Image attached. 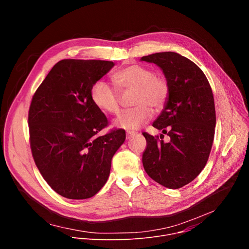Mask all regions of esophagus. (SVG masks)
I'll return each instance as SVG.
<instances>
[{
    "mask_svg": "<svg viewBox=\"0 0 249 249\" xmlns=\"http://www.w3.org/2000/svg\"><path fill=\"white\" fill-rule=\"evenodd\" d=\"M137 135H138V133H137V132H134V131H127V132H126V137H127V139H131L132 137L137 136Z\"/></svg>",
    "mask_w": 249,
    "mask_h": 249,
    "instance_id": "obj_1",
    "label": "esophagus"
}]
</instances>
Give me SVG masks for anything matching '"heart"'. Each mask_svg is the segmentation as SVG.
<instances>
[{
	"instance_id": "obj_1",
	"label": "heart",
	"mask_w": 249,
	"mask_h": 249,
	"mask_svg": "<svg viewBox=\"0 0 249 249\" xmlns=\"http://www.w3.org/2000/svg\"><path fill=\"white\" fill-rule=\"evenodd\" d=\"M114 85L103 80L95 82L90 89V98L96 107L108 114L120 111L122 94L133 92L131 104L133 107L124 110L115 120V125L129 131L136 130L147 123L153 116V107L161 109L165 105L169 92V83L161 75L147 66L131 64L112 76Z\"/></svg>"
}]
</instances>
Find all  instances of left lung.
Returning a JSON list of instances; mask_svg holds the SVG:
<instances>
[{
    "mask_svg": "<svg viewBox=\"0 0 249 249\" xmlns=\"http://www.w3.org/2000/svg\"><path fill=\"white\" fill-rule=\"evenodd\" d=\"M163 71L170 92L165 107L153 126L164 136L143 135L147 146L142 157L148 175L160 185L178 189L194 180L205 167L214 141L216 110L211 86L203 71L175 52L142 57Z\"/></svg>",
    "mask_w": 249,
    "mask_h": 249,
    "instance_id": "8db88e82",
    "label": "left lung"
}]
</instances>
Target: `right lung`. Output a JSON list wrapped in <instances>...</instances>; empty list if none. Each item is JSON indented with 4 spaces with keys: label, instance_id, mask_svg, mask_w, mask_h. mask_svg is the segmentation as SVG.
<instances>
[{
    "label": "right lung",
    "instance_id": "obj_1",
    "mask_svg": "<svg viewBox=\"0 0 249 249\" xmlns=\"http://www.w3.org/2000/svg\"><path fill=\"white\" fill-rule=\"evenodd\" d=\"M111 61H59L34 92L28 110L29 144L38 170L59 195L82 200L107 181L111 160L123 144V129L98 133L108 120L90 98L92 85Z\"/></svg>",
    "mask_w": 249,
    "mask_h": 249
}]
</instances>
